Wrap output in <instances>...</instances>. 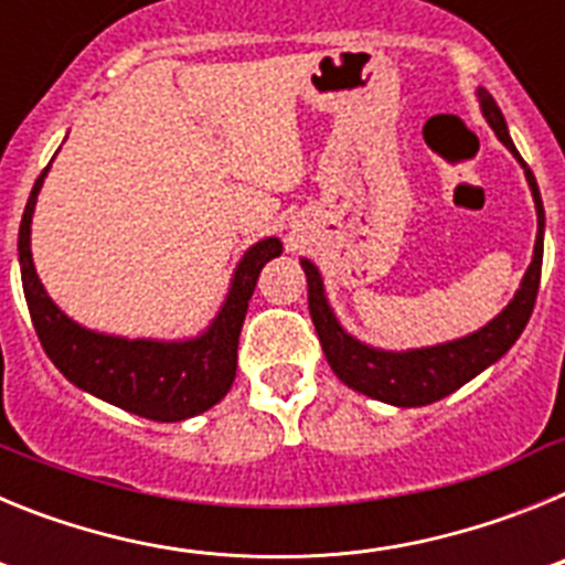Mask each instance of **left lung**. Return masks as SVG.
<instances>
[{"mask_svg":"<svg viewBox=\"0 0 565 565\" xmlns=\"http://www.w3.org/2000/svg\"><path fill=\"white\" fill-rule=\"evenodd\" d=\"M478 102H481L483 118L489 121V127L495 129L498 141L521 161L537 209V239L532 263H529L526 274H523V282L518 288L515 299L489 326H483L481 331L469 333L463 339L433 344V348H416V351L402 353L379 351V348H371V344L353 339L351 333L339 326V319L333 317L331 306H328L326 286H322L317 266H313L311 259H302V271H306L308 279V311H311L313 328H317V337L322 342V351H326L331 371L353 391L379 398V402L396 404V407H422V404L438 402V398L458 391L469 379H476L478 373L487 371L489 364H495L518 342V337L526 328L532 308H535L537 288H541L543 223H546L541 189H537L532 169L526 167V161H523L512 138H509L507 121H503L495 98L481 87L478 89Z\"/></svg>","mask_w":565,"mask_h":565,"instance_id":"1","label":"left lung"}]
</instances>
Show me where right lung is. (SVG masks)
<instances>
[{"mask_svg":"<svg viewBox=\"0 0 565 565\" xmlns=\"http://www.w3.org/2000/svg\"><path fill=\"white\" fill-rule=\"evenodd\" d=\"M44 174L47 169L33 183L22 214L19 266L30 319L50 362L76 387L149 422H183L214 407L226 396L237 373L239 328L259 271L268 259L282 254V243L277 237H266L243 254L221 313L201 337L183 342H154L87 331L47 297L33 266L30 223Z\"/></svg>","mask_w":565,"mask_h":565,"instance_id":"add662e5","label":"right lung"}]
</instances>
